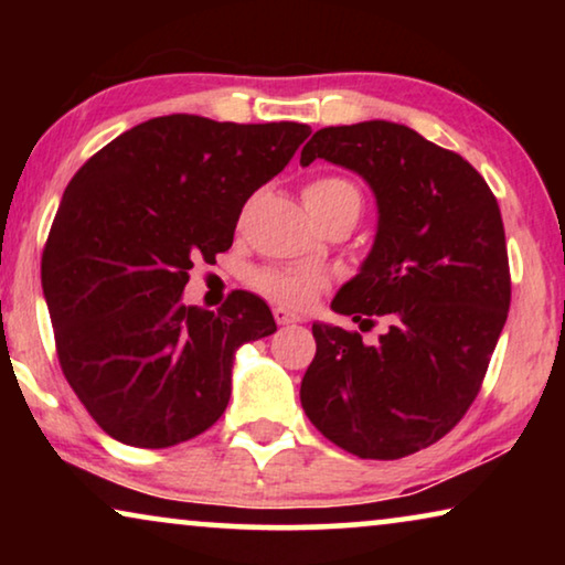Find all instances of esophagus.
Listing matches in <instances>:
<instances>
[{
    "label": "esophagus",
    "instance_id": "1",
    "mask_svg": "<svg viewBox=\"0 0 565 565\" xmlns=\"http://www.w3.org/2000/svg\"><path fill=\"white\" fill-rule=\"evenodd\" d=\"M273 316H275V321L280 323V327H288V323H298L300 321V316L285 311V308H275Z\"/></svg>",
    "mask_w": 565,
    "mask_h": 565
}]
</instances>
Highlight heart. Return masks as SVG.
I'll list each match as a JSON object with an SVG mask.
<instances>
[{
  "label": "heart",
  "mask_w": 565,
  "mask_h": 565,
  "mask_svg": "<svg viewBox=\"0 0 565 565\" xmlns=\"http://www.w3.org/2000/svg\"><path fill=\"white\" fill-rule=\"evenodd\" d=\"M303 203L319 223L342 213L360 218L362 192L342 174H323L306 184ZM249 285L277 306L306 311L329 288V280L327 275L311 267H257L252 269Z\"/></svg>",
  "instance_id": "heart-1"
}]
</instances>
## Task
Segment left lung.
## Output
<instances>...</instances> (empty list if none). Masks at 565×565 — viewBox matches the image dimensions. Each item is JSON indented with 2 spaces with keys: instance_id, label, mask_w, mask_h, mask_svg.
I'll return each mask as SVG.
<instances>
[{
  "instance_id": "1",
  "label": "left lung",
  "mask_w": 565,
  "mask_h": 565,
  "mask_svg": "<svg viewBox=\"0 0 565 565\" xmlns=\"http://www.w3.org/2000/svg\"><path fill=\"white\" fill-rule=\"evenodd\" d=\"M327 159L377 198V236L337 313L388 331L313 323L316 358L300 404L316 429L367 460L435 445L473 404L504 329L512 275L497 198L460 153L388 120L316 130L300 164Z\"/></svg>"
}]
</instances>
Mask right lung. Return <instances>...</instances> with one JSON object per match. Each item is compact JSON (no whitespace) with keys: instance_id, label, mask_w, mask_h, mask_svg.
<instances>
[{"instance_id":"obj_1","label":"right lung","mask_w":565,"mask_h":565,"mask_svg":"<svg viewBox=\"0 0 565 565\" xmlns=\"http://www.w3.org/2000/svg\"><path fill=\"white\" fill-rule=\"evenodd\" d=\"M311 128L164 115L126 130L72 177L41 259L56 354L92 419L122 445H180L226 412L244 342L277 331L234 290L180 303L192 262L231 249L246 200Z\"/></svg>"}]
</instances>
